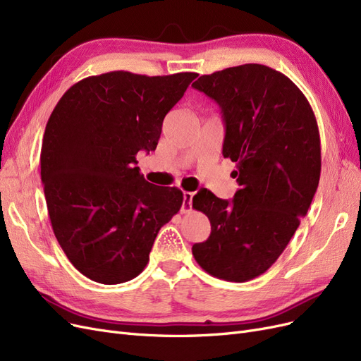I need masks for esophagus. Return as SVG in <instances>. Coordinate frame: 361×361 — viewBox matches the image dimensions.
Listing matches in <instances>:
<instances>
[{
	"label": "esophagus",
	"mask_w": 361,
	"mask_h": 361,
	"mask_svg": "<svg viewBox=\"0 0 361 361\" xmlns=\"http://www.w3.org/2000/svg\"><path fill=\"white\" fill-rule=\"evenodd\" d=\"M183 197H184V201H183L181 212H183V213H189V212L192 210V197H193V193H192V192H184V193H183Z\"/></svg>",
	"instance_id": "esophagus-1"
}]
</instances>
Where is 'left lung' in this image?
I'll return each mask as SVG.
<instances>
[{
  "mask_svg": "<svg viewBox=\"0 0 361 361\" xmlns=\"http://www.w3.org/2000/svg\"><path fill=\"white\" fill-rule=\"evenodd\" d=\"M192 87L222 109V153L240 185L231 202L207 189L193 196L212 234L192 253L208 274L247 282L277 261L309 210L321 173L318 123L293 80L262 64L202 75Z\"/></svg>",
  "mask_w": 361,
  "mask_h": 361,
  "instance_id": "8db88e82",
  "label": "left lung"
}]
</instances>
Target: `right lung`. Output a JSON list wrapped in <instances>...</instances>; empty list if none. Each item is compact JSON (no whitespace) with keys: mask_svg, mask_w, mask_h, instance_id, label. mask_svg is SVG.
<instances>
[{"mask_svg":"<svg viewBox=\"0 0 361 361\" xmlns=\"http://www.w3.org/2000/svg\"><path fill=\"white\" fill-rule=\"evenodd\" d=\"M196 76H88L54 108L40 153L46 205L66 257L91 281L142 273L160 228L180 212L183 192L148 183L135 164L156 149L165 115Z\"/></svg>","mask_w":361,"mask_h":361,"instance_id":"right-lung-1","label":"right lung"}]
</instances>
